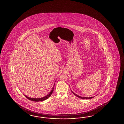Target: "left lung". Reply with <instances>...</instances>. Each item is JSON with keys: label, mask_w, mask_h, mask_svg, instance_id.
I'll return each mask as SVG.
<instances>
[{"label": "left lung", "mask_w": 124, "mask_h": 124, "mask_svg": "<svg viewBox=\"0 0 124 124\" xmlns=\"http://www.w3.org/2000/svg\"><path fill=\"white\" fill-rule=\"evenodd\" d=\"M71 91L72 92V93H73L75 95H76V97H78L79 98H80V99H92V98H94L95 96H94V97H81V96H79L78 95H77V94H76V93H74L73 91H72L71 90Z\"/></svg>", "instance_id": "obj_1"}]
</instances>
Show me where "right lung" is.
<instances>
[{
    "label": "right lung",
    "instance_id": "right-lung-1",
    "mask_svg": "<svg viewBox=\"0 0 124 124\" xmlns=\"http://www.w3.org/2000/svg\"><path fill=\"white\" fill-rule=\"evenodd\" d=\"M55 82H56V81H55ZM54 85H55V84H54L53 87L52 89L51 90L50 92L47 95H46V96H45V97H42V98H30V97H29L26 96L25 94H24V95L25 96V97H26V98H27L28 99L30 100L31 101H44V100H46V99H48V98L51 95V94L53 93V90H54Z\"/></svg>",
    "mask_w": 124,
    "mask_h": 124
}]
</instances>
